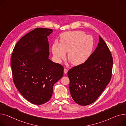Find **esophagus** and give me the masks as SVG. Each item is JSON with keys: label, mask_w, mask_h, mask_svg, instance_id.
<instances>
[{"label": "esophagus", "mask_w": 126, "mask_h": 126, "mask_svg": "<svg viewBox=\"0 0 126 126\" xmlns=\"http://www.w3.org/2000/svg\"><path fill=\"white\" fill-rule=\"evenodd\" d=\"M64 72L65 73H67V72H68V69H66V68H64Z\"/></svg>", "instance_id": "1"}]
</instances>
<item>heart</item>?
<instances>
[{
  "mask_svg": "<svg viewBox=\"0 0 126 126\" xmlns=\"http://www.w3.org/2000/svg\"><path fill=\"white\" fill-rule=\"evenodd\" d=\"M94 42L93 37L86 35L80 31L64 32L60 35L59 44L55 43L52 52L56 60L60 62L65 57L72 64L79 65L85 62L93 51Z\"/></svg>",
  "mask_w": 126,
  "mask_h": 126,
  "instance_id": "1",
  "label": "heart"
}]
</instances>
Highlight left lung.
<instances>
[{
    "instance_id": "1",
    "label": "left lung",
    "mask_w": 126,
    "mask_h": 126,
    "mask_svg": "<svg viewBox=\"0 0 126 126\" xmlns=\"http://www.w3.org/2000/svg\"><path fill=\"white\" fill-rule=\"evenodd\" d=\"M99 38L97 47L87 60L68 71L71 97L80 105L94 102L111 78L113 58L105 41Z\"/></svg>"
}]
</instances>
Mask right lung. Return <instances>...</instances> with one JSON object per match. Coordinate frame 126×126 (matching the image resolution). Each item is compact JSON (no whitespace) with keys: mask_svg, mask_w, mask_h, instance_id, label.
Returning <instances> with one entry per match:
<instances>
[{"mask_svg":"<svg viewBox=\"0 0 126 126\" xmlns=\"http://www.w3.org/2000/svg\"><path fill=\"white\" fill-rule=\"evenodd\" d=\"M51 29L38 28L23 36L15 45L11 57L16 87L30 103L40 105L51 98L53 86L63 75L64 67L50 60L47 36ZM37 47L39 51L35 52Z\"/></svg>","mask_w":126,"mask_h":126,"instance_id":"add662e5","label":"right lung"}]
</instances>
